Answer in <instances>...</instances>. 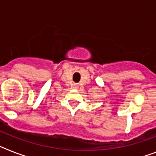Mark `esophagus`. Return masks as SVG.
<instances>
[{
  "label": "esophagus",
  "mask_w": 156,
  "mask_h": 156,
  "mask_svg": "<svg viewBox=\"0 0 156 156\" xmlns=\"http://www.w3.org/2000/svg\"><path fill=\"white\" fill-rule=\"evenodd\" d=\"M74 89H78V85L74 84Z\"/></svg>",
  "instance_id": "34e87169"
}]
</instances>
